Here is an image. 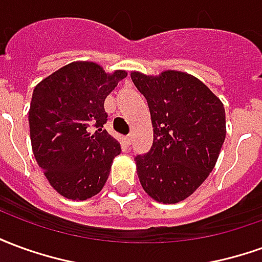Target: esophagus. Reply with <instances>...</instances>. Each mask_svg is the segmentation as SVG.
I'll list each match as a JSON object with an SVG mask.
<instances>
[{"instance_id": "esophagus-1", "label": "esophagus", "mask_w": 262, "mask_h": 262, "mask_svg": "<svg viewBox=\"0 0 262 262\" xmlns=\"http://www.w3.org/2000/svg\"><path fill=\"white\" fill-rule=\"evenodd\" d=\"M123 142H125L126 146H130V144H132V136H130V135H129V136H126L125 139H123Z\"/></svg>"}]
</instances>
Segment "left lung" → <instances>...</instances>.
I'll return each mask as SVG.
<instances>
[{
    "label": "left lung",
    "mask_w": 262,
    "mask_h": 262,
    "mask_svg": "<svg viewBox=\"0 0 262 262\" xmlns=\"http://www.w3.org/2000/svg\"><path fill=\"white\" fill-rule=\"evenodd\" d=\"M147 99L153 146L136 156L137 177L154 201L177 203L192 195L213 170L226 137L225 106L193 75L174 70L160 75L133 71Z\"/></svg>",
    "instance_id": "8db88e82"
}]
</instances>
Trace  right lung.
I'll use <instances>...</instances> for the list:
<instances>
[{
    "mask_svg": "<svg viewBox=\"0 0 262 262\" xmlns=\"http://www.w3.org/2000/svg\"><path fill=\"white\" fill-rule=\"evenodd\" d=\"M126 75L123 70L108 74L97 63L74 61L35 86L32 150L50 185L64 198L85 201L108 180L120 144L102 129L108 120L103 102Z\"/></svg>",
    "mask_w": 262,
    "mask_h": 262,
    "instance_id": "add662e5",
    "label": "right lung"
}]
</instances>
